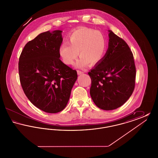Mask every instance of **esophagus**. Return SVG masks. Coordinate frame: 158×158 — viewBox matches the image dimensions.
<instances>
[{"instance_id": "obj_1", "label": "esophagus", "mask_w": 158, "mask_h": 158, "mask_svg": "<svg viewBox=\"0 0 158 158\" xmlns=\"http://www.w3.org/2000/svg\"><path fill=\"white\" fill-rule=\"evenodd\" d=\"M77 74H78V75H82V74H83L84 72H82V71H81V70H77Z\"/></svg>"}]
</instances>
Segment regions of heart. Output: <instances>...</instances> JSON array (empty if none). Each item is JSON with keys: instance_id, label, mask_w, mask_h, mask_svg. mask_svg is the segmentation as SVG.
<instances>
[{"instance_id": "heart-1", "label": "heart", "mask_w": 158, "mask_h": 158, "mask_svg": "<svg viewBox=\"0 0 158 158\" xmlns=\"http://www.w3.org/2000/svg\"><path fill=\"white\" fill-rule=\"evenodd\" d=\"M69 43L60 45L59 53L63 62L71 65L74 63L78 53L81 58L77 61V68L86 67L89 63L95 65L104 59L107 43L104 35L94 29L82 27L73 31L69 37Z\"/></svg>"}]
</instances>
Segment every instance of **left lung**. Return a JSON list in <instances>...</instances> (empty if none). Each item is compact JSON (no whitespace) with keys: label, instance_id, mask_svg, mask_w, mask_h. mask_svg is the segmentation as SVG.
<instances>
[{"label":"left lung","instance_id":"obj_1","mask_svg":"<svg viewBox=\"0 0 158 158\" xmlns=\"http://www.w3.org/2000/svg\"><path fill=\"white\" fill-rule=\"evenodd\" d=\"M108 31L105 56L88 72L90 97L104 110H115L127 101L135 89L136 74L133 55L127 44L112 31Z\"/></svg>","mask_w":158,"mask_h":158}]
</instances>
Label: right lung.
Returning <instances> with one entry per match:
<instances>
[{
	"label": "right lung",
	"instance_id": "add662e5",
	"mask_svg": "<svg viewBox=\"0 0 158 158\" xmlns=\"http://www.w3.org/2000/svg\"><path fill=\"white\" fill-rule=\"evenodd\" d=\"M62 31L39 34L25 45L18 69L23 90L31 102L48 113L62 111L77 79L75 70L60 60Z\"/></svg>",
	"mask_w": 158,
	"mask_h": 158
}]
</instances>
